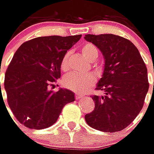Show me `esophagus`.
Instances as JSON below:
<instances>
[{
    "label": "esophagus",
    "mask_w": 154,
    "mask_h": 154,
    "mask_svg": "<svg viewBox=\"0 0 154 154\" xmlns=\"http://www.w3.org/2000/svg\"><path fill=\"white\" fill-rule=\"evenodd\" d=\"M84 96L82 95V94H79V93H76V95H75V97H76V99H80V98H82Z\"/></svg>",
    "instance_id": "esophagus-1"
}]
</instances>
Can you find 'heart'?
Segmentation results:
<instances>
[{
  "label": "heart",
  "mask_w": 154,
  "mask_h": 154,
  "mask_svg": "<svg viewBox=\"0 0 154 154\" xmlns=\"http://www.w3.org/2000/svg\"><path fill=\"white\" fill-rule=\"evenodd\" d=\"M81 52L84 57L90 62H93L98 56V50L91 43H85V45H83L81 48ZM69 57V52H67L62 59V70H66L68 69ZM63 84L64 87L75 92H84L95 84V78L91 74H80L77 72H72L63 77Z\"/></svg>",
  "instance_id": "obj_1"
}]
</instances>
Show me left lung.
<instances>
[{
  "label": "left lung",
  "mask_w": 154,
  "mask_h": 154,
  "mask_svg": "<svg viewBox=\"0 0 154 154\" xmlns=\"http://www.w3.org/2000/svg\"><path fill=\"white\" fill-rule=\"evenodd\" d=\"M85 39L102 52L104 68L97 90L104 96H91L94 111L85 115L86 123L104 132L122 131L143 108L149 89L147 69L131 41L112 34L85 35Z\"/></svg>",
  "instance_id": "8db88e82"
}]
</instances>
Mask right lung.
<instances>
[{"label":"right lung","instance_id":"1","mask_svg":"<svg viewBox=\"0 0 154 154\" xmlns=\"http://www.w3.org/2000/svg\"><path fill=\"white\" fill-rule=\"evenodd\" d=\"M81 36L36 37L25 42L14 53L5 73L4 88L12 112L26 127H50L63 106L75 101L71 91L61 88L53 92L49 87L60 78L62 59Z\"/></svg>","mask_w":154,"mask_h":154}]
</instances>
